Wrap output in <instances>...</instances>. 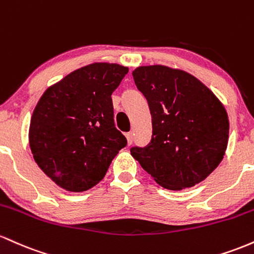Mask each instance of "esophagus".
<instances>
[{"instance_id":"1","label":"esophagus","mask_w":254,"mask_h":254,"mask_svg":"<svg viewBox=\"0 0 254 254\" xmlns=\"http://www.w3.org/2000/svg\"><path fill=\"white\" fill-rule=\"evenodd\" d=\"M126 138H127V142L128 145H130L133 142V133L132 132H128L126 133Z\"/></svg>"}]
</instances>
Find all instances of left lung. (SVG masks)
Masks as SVG:
<instances>
[{
	"mask_svg": "<svg viewBox=\"0 0 254 254\" xmlns=\"http://www.w3.org/2000/svg\"><path fill=\"white\" fill-rule=\"evenodd\" d=\"M134 82L149 103L152 138L130 155L162 187L199 184L223 159L229 136L226 108L192 74L167 65H141Z\"/></svg>",
	"mask_w": 254,
	"mask_h": 254,
	"instance_id": "8db88e82",
	"label": "left lung"
}]
</instances>
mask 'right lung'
Masks as SVG:
<instances>
[{
	"mask_svg": "<svg viewBox=\"0 0 254 254\" xmlns=\"http://www.w3.org/2000/svg\"><path fill=\"white\" fill-rule=\"evenodd\" d=\"M127 73L118 64L85 65L51 85L37 103L28 130L31 152L61 189H92L126 146L114 124L112 95Z\"/></svg>",
	"mask_w": 254,
	"mask_h": 254,
	"instance_id": "1",
	"label": "right lung"
}]
</instances>
